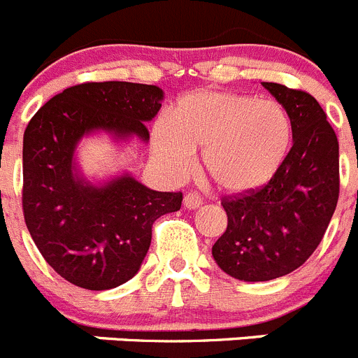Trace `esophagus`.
<instances>
[{"label": "esophagus", "instance_id": "1", "mask_svg": "<svg viewBox=\"0 0 358 358\" xmlns=\"http://www.w3.org/2000/svg\"><path fill=\"white\" fill-rule=\"evenodd\" d=\"M185 208L186 209H196L202 206V196L195 192H189L185 195Z\"/></svg>", "mask_w": 358, "mask_h": 358}]
</instances>
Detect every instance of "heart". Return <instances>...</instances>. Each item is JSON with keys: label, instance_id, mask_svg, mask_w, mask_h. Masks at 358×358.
I'll return each mask as SVG.
<instances>
[{"label": "heart", "instance_id": "heart-1", "mask_svg": "<svg viewBox=\"0 0 358 358\" xmlns=\"http://www.w3.org/2000/svg\"><path fill=\"white\" fill-rule=\"evenodd\" d=\"M291 140L286 108L238 92H189L177 101L170 119L156 120L150 133L154 156L170 176H186L195 150H204L206 173L232 195L268 185L286 159Z\"/></svg>", "mask_w": 358, "mask_h": 358}]
</instances>
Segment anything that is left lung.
Segmentation results:
<instances>
[{
    "label": "left lung",
    "mask_w": 358,
    "mask_h": 358,
    "mask_svg": "<svg viewBox=\"0 0 358 358\" xmlns=\"http://www.w3.org/2000/svg\"><path fill=\"white\" fill-rule=\"evenodd\" d=\"M262 87L289 113L293 145L268 185L222 199L227 229L213 245V257L245 282L300 268L321 243L339 199V142L323 108L303 90Z\"/></svg>",
    "instance_id": "obj_1"
}]
</instances>
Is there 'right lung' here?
Listing matches in <instances>:
<instances>
[{
    "mask_svg": "<svg viewBox=\"0 0 358 358\" xmlns=\"http://www.w3.org/2000/svg\"><path fill=\"white\" fill-rule=\"evenodd\" d=\"M154 85L103 81L65 88L31 117L22 140V213L49 266L83 289L117 287L138 273L152 224L181 209V192H154L129 173L92 185L74 152L96 131L149 140L162 108Z\"/></svg>",
    "mask_w": 358,
    "mask_h": 358,
    "instance_id": "add662e5",
    "label": "right lung"
}]
</instances>
